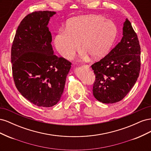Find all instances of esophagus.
<instances>
[{
	"instance_id": "34e87169",
	"label": "esophagus",
	"mask_w": 151,
	"mask_h": 151,
	"mask_svg": "<svg viewBox=\"0 0 151 151\" xmlns=\"http://www.w3.org/2000/svg\"><path fill=\"white\" fill-rule=\"evenodd\" d=\"M83 67H85V68H89V66L88 65H83Z\"/></svg>"
}]
</instances>
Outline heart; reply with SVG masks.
<instances>
[{"label": "heart", "instance_id": "b5f03b06", "mask_svg": "<svg viewBox=\"0 0 151 151\" xmlns=\"http://www.w3.org/2000/svg\"><path fill=\"white\" fill-rule=\"evenodd\" d=\"M117 35L116 26L101 16L86 15L74 17L66 23L65 29L55 36L57 52L65 59H71L81 47L83 57L93 59L103 57L111 47Z\"/></svg>", "mask_w": 151, "mask_h": 151}]
</instances>
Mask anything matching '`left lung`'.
Listing matches in <instances>:
<instances>
[{"label": "left lung", "instance_id": "1", "mask_svg": "<svg viewBox=\"0 0 151 151\" xmlns=\"http://www.w3.org/2000/svg\"><path fill=\"white\" fill-rule=\"evenodd\" d=\"M91 67L96 76L93 95L100 102L120 101L133 88L140 72V47L127 19L123 23L120 42Z\"/></svg>", "mask_w": 151, "mask_h": 151}]
</instances>
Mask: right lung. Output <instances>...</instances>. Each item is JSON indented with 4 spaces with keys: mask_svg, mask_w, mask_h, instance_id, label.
<instances>
[{
    "mask_svg": "<svg viewBox=\"0 0 151 151\" xmlns=\"http://www.w3.org/2000/svg\"><path fill=\"white\" fill-rule=\"evenodd\" d=\"M55 12L36 11L22 20L11 48L13 78L22 96L38 106L52 107L63 92L71 63L53 54L49 21Z\"/></svg>",
    "mask_w": 151,
    "mask_h": 151,
    "instance_id": "right-lung-1",
    "label": "right lung"
}]
</instances>
